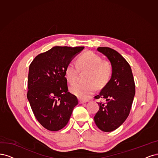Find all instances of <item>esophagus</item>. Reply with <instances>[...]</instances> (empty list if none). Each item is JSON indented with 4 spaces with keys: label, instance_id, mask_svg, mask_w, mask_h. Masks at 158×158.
Masks as SVG:
<instances>
[{
    "label": "esophagus",
    "instance_id": "obj_1",
    "mask_svg": "<svg viewBox=\"0 0 158 158\" xmlns=\"http://www.w3.org/2000/svg\"><path fill=\"white\" fill-rule=\"evenodd\" d=\"M79 103L80 104H84V103H86V102H88V101L83 100H81V99H79Z\"/></svg>",
    "mask_w": 158,
    "mask_h": 158
}]
</instances>
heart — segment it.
I'll return each instance as SVG.
<instances>
[{
  "instance_id": "heart-1",
  "label": "heart",
  "mask_w": 158,
  "mask_h": 158,
  "mask_svg": "<svg viewBox=\"0 0 158 158\" xmlns=\"http://www.w3.org/2000/svg\"><path fill=\"white\" fill-rule=\"evenodd\" d=\"M80 70H89L86 83H76L70 87L73 94L81 99H87L96 90V85L102 86L108 82L112 68L110 64L104 61L100 56L93 52H86L81 54L77 64L70 62L65 68V75L68 82L74 83Z\"/></svg>"
}]
</instances>
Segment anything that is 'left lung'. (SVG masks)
Returning a JSON list of instances; mask_svg holds the SVG:
<instances>
[{
	"mask_svg": "<svg viewBox=\"0 0 158 158\" xmlns=\"http://www.w3.org/2000/svg\"><path fill=\"white\" fill-rule=\"evenodd\" d=\"M98 52L108 58L112 68L110 80L96 99H104L98 102L99 110L94 117L98 128L104 132L118 129L129 116L135 94V84L131 66L127 60L115 50L98 47Z\"/></svg>",
	"mask_w": 158,
	"mask_h": 158,
	"instance_id": "left-lung-1",
	"label": "left lung"
}]
</instances>
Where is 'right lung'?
<instances>
[{"instance_id":"right-lung-1","label":"right lung","mask_w":158,"mask_h":158,"mask_svg":"<svg viewBox=\"0 0 158 158\" xmlns=\"http://www.w3.org/2000/svg\"><path fill=\"white\" fill-rule=\"evenodd\" d=\"M84 47H54L34 58L29 65L27 97L33 112L43 127L57 131L67 125L76 96L68 92L65 70Z\"/></svg>"}]
</instances>
